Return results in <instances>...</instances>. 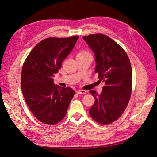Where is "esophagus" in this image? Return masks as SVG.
I'll list each match as a JSON object with an SVG mask.
<instances>
[{
    "mask_svg": "<svg viewBox=\"0 0 157 157\" xmlns=\"http://www.w3.org/2000/svg\"><path fill=\"white\" fill-rule=\"evenodd\" d=\"M76 92L78 94H86L87 93L86 90H78L77 91H76Z\"/></svg>",
    "mask_w": 157,
    "mask_h": 157,
    "instance_id": "esophagus-1",
    "label": "esophagus"
}]
</instances>
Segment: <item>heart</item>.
<instances>
[{
    "mask_svg": "<svg viewBox=\"0 0 157 157\" xmlns=\"http://www.w3.org/2000/svg\"><path fill=\"white\" fill-rule=\"evenodd\" d=\"M88 55H90V54L86 50H81L77 54V56H88Z\"/></svg>",
    "mask_w": 157,
    "mask_h": 157,
    "instance_id": "heart-1",
    "label": "heart"
}]
</instances>
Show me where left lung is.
I'll list each match as a JSON object with an SVG mask.
<instances>
[{
  "label": "left lung",
  "mask_w": 157,
  "mask_h": 157,
  "mask_svg": "<svg viewBox=\"0 0 157 157\" xmlns=\"http://www.w3.org/2000/svg\"><path fill=\"white\" fill-rule=\"evenodd\" d=\"M95 56V73L103 81L101 94L90 92L95 103L90 115L101 124H109L117 120L126 109L132 92V71L126 52L111 38L103 34L83 36Z\"/></svg>",
  "instance_id": "1"
}]
</instances>
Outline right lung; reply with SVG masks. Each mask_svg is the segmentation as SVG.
Returning a JSON list of instances; mask_svg holds the SVG:
<instances>
[{
	"label": "right lung",
	"mask_w": 157,
	"mask_h": 157,
	"mask_svg": "<svg viewBox=\"0 0 157 157\" xmlns=\"http://www.w3.org/2000/svg\"><path fill=\"white\" fill-rule=\"evenodd\" d=\"M78 39L50 37L37 44L23 65L21 86L30 111L46 124H55L67 113L75 91L54 84V75Z\"/></svg>",
	"instance_id": "add662e5"
}]
</instances>
